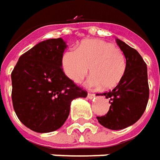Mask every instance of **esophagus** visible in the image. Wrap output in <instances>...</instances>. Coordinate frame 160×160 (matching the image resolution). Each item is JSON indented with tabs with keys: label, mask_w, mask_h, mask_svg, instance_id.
I'll return each mask as SVG.
<instances>
[{
	"label": "esophagus",
	"mask_w": 160,
	"mask_h": 160,
	"mask_svg": "<svg viewBox=\"0 0 160 160\" xmlns=\"http://www.w3.org/2000/svg\"><path fill=\"white\" fill-rule=\"evenodd\" d=\"M88 99H90V100H92V99L95 98V94H92V93H88Z\"/></svg>",
	"instance_id": "34e87169"
}]
</instances>
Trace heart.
<instances>
[{
    "label": "heart",
    "mask_w": 160,
    "mask_h": 160,
    "mask_svg": "<svg viewBox=\"0 0 160 160\" xmlns=\"http://www.w3.org/2000/svg\"><path fill=\"white\" fill-rule=\"evenodd\" d=\"M62 70L74 83H80L90 69L88 85L114 88L125 74L126 58L113 43L90 39L80 43L78 49H69L62 54Z\"/></svg>",
    "instance_id": "1"
}]
</instances>
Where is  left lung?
Masks as SVG:
<instances>
[{"label":"left lung","mask_w":160,"mask_h":160,"mask_svg":"<svg viewBox=\"0 0 160 160\" xmlns=\"http://www.w3.org/2000/svg\"><path fill=\"white\" fill-rule=\"evenodd\" d=\"M117 43L126 58L125 74L113 90L101 94L111 104L98 122L109 130H122L134 124L144 114L149 100L147 66L137 50L120 39Z\"/></svg>","instance_id":"1"}]
</instances>
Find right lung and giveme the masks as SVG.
<instances>
[{"instance_id": "obj_1", "label": "right lung", "mask_w": 160, "mask_h": 160, "mask_svg": "<svg viewBox=\"0 0 160 160\" xmlns=\"http://www.w3.org/2000/svg\"><path fill=\"white\" fill-rule=\"evenodd\" d=\"M66 47L62 38L45 40L23 53L11 72L12 102L26 127L39 133L61 127L73 99L88 92L68 79L61 67Z\"/></svg>"}]
</instances>
